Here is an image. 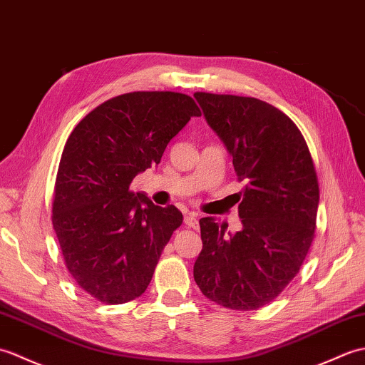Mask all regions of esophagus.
<instances>
[{"instance_id": "1", "label": "esophagus", "mask_w": 365, "mask_h": 365, "mask_svg": "<svg viewBox=\"0 0 365 365\" xmlns=\"http://www.w3.org/2000/svg\"><path fill=\"white\" fill-rule=\"evenodd\" d=\"M184 223L190 226V228H197L198 226V217L195 212H185L184 215Z\"/></svg>"}]
</instances>
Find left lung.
<instances>
[{
	"instance_id": "1",
	"label": "left lung",
	"mask_w": 365,
	"mask_h": 365,
	"mask_svg": "<svg viewBox=\"0 0 365 365\" xmlns=\"http://www.w3.org/2000/svg\"><path fill=\"white\" fill-rule=\"evenodd\" d=\"M193 96L247 182L239 192V231L230 232L215 217L200 220L203 250L193 278L210 302L253 311L277 298L304 261L319 207L317 175L299 129L272 104L236 95Z\"/></svg>"
}]
</instances>
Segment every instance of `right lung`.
Here are the masks:
<instances>
[{
	"mask_svg": "<svg viewBox=\"0 0 365 365\" xmlns=\"http://www.w3.org/2000/svg\"><path fill=\"white\" fill-rule=\"evenodd\" d=\"M200 115L187 95L133 92L100 104L70 134L56 178L53 228L73 279L100 302L121 304L147 290L182 214L129 184L158 165L168 142Z\"/></svg>",
	"mask_w": 365,
	"mask_h": 365,
	"instance_id": "1",
	"label": "right lung"
}]
</instances>
